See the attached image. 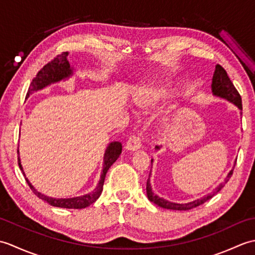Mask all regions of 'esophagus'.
Returning <instances> with one entry per match:
<instances>
[{
  "instance_id": "obj_1",
  "label": "esophagus",
  "mask_w": 255,
  "mask_h": 255,
  "mask_svg": "<svg viewBox=\"0 0 255 255\" xmlns=\"http://www.w3.org/2000/svg\"><path fill=\"white\" fill-rule=\"evenodd\" d=\"M125 148L128 151H137L138 149L141 148V138L139 136H130L128 139V141L125 144Z\"/></svg>"
}]
</instances>
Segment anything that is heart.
Instances as JSON below:
<instances>
[{"label": "heart", "instance_id": "1", "mask_svg": "<svg viewBox=\"0 0 255 255\" xmlns=\"http://www.w3.org/2000/svg\"><path fill=\"white\" fill-rule=\"evenodd\" d=\"M169 94V91L165 89L164 86H161V88H155V89H150V91L145 94L141 100H140L139 104L147 106L150 104H153L155 102H159L164 100L165 97Z\"/></svg>", "mask_w": 255, "mask_h": 255}]
</instances>
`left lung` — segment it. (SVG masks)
Segmentation results:
<instances>
[{
    "label": "left lung",
    "instance_id": "obj_1",
    "mask_svg": "<svg viewBox=\"0 0 255 255\" xmlns=\"http://www.w3.org/2000/svg\"><path fill=\"white\" fill-rule=\"evenodd\" d=\"M211 91H213V94L215 96H218L220 99H225L227 101H229L232 104H235L239 110L242 111V101H241V96L239 94V92L237 91L235 88L234 83L231 82V80L229 79L228 74H227L226 70L220 66V64H217L215 69V72L213 75V82H211ZM155 149H160L159 147H155ZM151 164H152V160H151ZM235 169V166H234ZM234 169H232L227 177L225 178V181L223 183H220L219 185L216 187L213 192L210 194L206 195V196L195 199L193 202H189L186 204H177V203H172L169 202L162 197H159L158 195H155L152 192V187H151L150 184V175H151V171L149 174V178L147 181V196L149 198L150 202L154 203L155 205H158L159 207L165 208V209H173V210H189L193 209L197 206L204 204L205 202H207L208 199L214 196L215 194H217L221 188L225 186V184L229 181V178L231 177L232 173H234Z\"/></svg>",
    "mask_w": 255,
    "mask_h": 255
}]
</instances>
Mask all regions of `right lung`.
I'll use <instances>...</instances> for the list:
<instances>
[{
	"label": "right lung",
	"mask_w": 255,
	"mask_h": 255,
	"mask_svg": "<svg viewBox=\"0 0 255 255\" xmlns=\"http://www.w3.org/2000/svg\"><path fill=\"white\" fill-rule=\"evenodd\" d=\"M73 74V68H71L70 63L67 59L66 52L61 53V55H58L55 59H52L50 62H48L46 66H44L39 72L37 73L36 77L32 79V82L29 85L28 92L26 94V99L28 97L30 94L34 93V92H37L39 90H42L46 86L50 85L52 83L59 82L61 80H66L69 79L71 75ZM122 149L123 145L121 142L118 141H114L108 144V147L105 150V154H104V163H103V171H102V175L100 178V182L97 184L96 188L93 192H91L89 194H85L83 196H78V197H72V198H53L47 196L45 194H41L40 192H38L37 189L31 185V183L28 181V178L25 177V180L28 184L30 189L32 191L37 197H39L40 199L45 200L49 205L55 206V207H60V208H69V209H82L89 207L90 205L96 202V199L101 196L102 191H103V185H104V181H105V176L108 169L113 165L114 162H115L118 156L122 153ZM18 152V151H17ZM18 165L19 169L23 172L24 176L25 173L23 170V166L20 164V159L18 156Z\"/></svg>",
	"instance_id": "obj_1"
}]
</instances>
